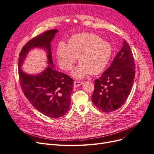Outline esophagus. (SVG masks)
Wrapping results in <instances>:
<instances>
[{
    "label": "esophagus",
    "mask_w": 154,
    "mask_h": 154,
    "mask_svg": "<svg viewBox=\"0 0 154 154\" xmlns=\"http://www.w3.org/2000/svg\"><path fill=\"white\" fill-rule=\"evenodd\" d=\"M83 83V82H78V81H75L74 82V86L75 87H79L82 85Z\"/></svg>",
    "instance_id": "34e87169"
}]
</instances>
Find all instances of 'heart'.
Wrapping results in <instances>:
<instances>
[{
    "label": "heart",
    "mask_w": 154,
    "mask_h": 154,
    "mask_svg": "<svg viewBox=\"0 0 154 154\" xmlns=\"http://www.w3.org/2000/svg\"><path fill=\"white\" fill-rule=\"evenodd\" d=\"M112 55L109 43L90 32L72 36L69 44L60 42L57 48V57L62 69H72L77 57L80 63L72 72L73 77L81 79L88 74L101 73L109 63Z\"/></svg>",
    "instance_id": "b5f03b06"
}]
</instances>
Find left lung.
I'll list each match as a JSON object with an SVG mask.
<instances>
[{
  "instance_id": "8db88e82",
  "label": "left lung",
  "mask_w": 154,
  "mask_h": 154,
  "mask_svg": "<svg viewBox=\"0 0 154 154\" xmlns=\"http://www.w3.org/2000/svg\"><path fill=\"white\" fill-rule=\"evenodd\" d=\"M135 73L133 54L128 44L124 40L122 49L110 67L94 81L93 103L105 112L120 108L132 90Z\"/></svg>"
}]
</instances>
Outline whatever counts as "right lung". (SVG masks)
Here are the masks:
<instances>
[{
  "label": "right lung",
  "instance_id": "obj_1",
  "mask_svg": "<svg viewBox=\"0 0 154 154\" xmlns=\"http://www.w3.org/2000/svg\"><path fill=\"white\" fill-rule=\"evenodd\" d=\"M58 32L57 29L49 30L27 42L20 51L18 62L20 84L25 96L37 110L52 118L62 117L67 112L73 89L72 79L53 68L51 44ZM34 48L46 51L48 66L39 74L29 75L21 67Z\"/></svg>",
  "mask_w": 154,
  "mask_h": 154
}]
</instances>
